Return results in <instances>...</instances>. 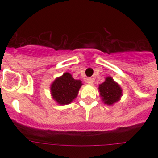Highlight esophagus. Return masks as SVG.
Here are the masks:
<instances>
[{
  "instance_id": "34e87169",
  "label": "esophagus",
  "mask_w": 158,
  "mask_h": 158,
  "mask_svg": "<svg viewBox=\"0 0 158 158\" xmlns=\"http://www.w3.org/2000/svg\"><path fill=\"white\" fill-rule=\"evenodd\" d=\"M87 83L89 84H90V85H92V84H94V79H93V78H88L87 79Z\"/></svg>"
}]
</instances>
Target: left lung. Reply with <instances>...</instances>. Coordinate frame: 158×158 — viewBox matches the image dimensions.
I'll return each mask as SVG.
<instances>
[{
	"label": "left lung",
	"mask_w": 158,
	"mask_h": 158,
	"mask_svg": "<svg viewBox=\"0 0 158 158\" xmlns=\"http://www.w3.org/2000/svg\"><path fill=\"white\" fill-rule=\"evenodd\" d=\"M100 97L104 104L111 106L120 101L122 97V89L110 76L106 77L105 81L98 86Z\"/></svg>",
	"instance_id": "8db88e82"
}]
</instances>
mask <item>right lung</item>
I'll list each match as a JSON object with an SVG mask.
<instances>
[{
  "label": "right lung",
  "instance_id": "1",
  "mask_svg": "<svg viewBox=\"0 0 158 158\" xmlns=\"http://www.w3.org/2000/svg\"><path fill=\"white\" fill-rule=\"evenodd\" d=\"M82 85L81 80L74 79L69 73L65 72L52 83L51 95L57 104L68 105L76 98Z\"/></svg>",
  "mask_w": 158,
  "mask_h": 158
}]
</instances>
